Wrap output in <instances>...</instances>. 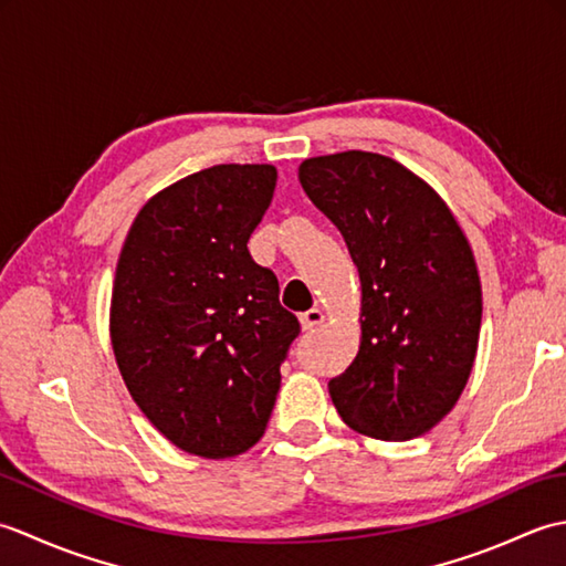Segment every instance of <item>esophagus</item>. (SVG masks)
Instances as JSON below:
<instances>
[{
    "label": "esophagus",
    "instance_id": "esophagus-1",
    "mask_svg": "<svg viewBox=\"0 0 566 566\" xmlns=\"http://www.w3.org/2000/svg\"><path fill=\"white\" fill-rule=\"evenodd\" d=\"M323 323V311L321 308H311L306 314H302V328L304 331H314L316 326Z\"/></svg>",
    "mask_w": 566,
    "mask_h": 566
}]
</instances>
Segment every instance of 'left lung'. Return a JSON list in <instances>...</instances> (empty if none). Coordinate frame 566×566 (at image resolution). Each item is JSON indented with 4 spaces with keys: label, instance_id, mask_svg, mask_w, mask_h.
<instances>
[{
    "label": "left lung",
    "instance_id": "left-lung-1",
    "mask_svg": "<svg viewBox=\"0 0 566 566\" xmlns=\"http://www.w3.org/2000/svg\"><path fill=\"white\" fill-rule=\"evenodd\" d=\"M298 182L338 226L363 282V343L328 381L331 399L369 438L423 436L474 365L482 284L472 248L436 191L384 155L311 158Z\"/></svg>",
    "mask_w": 566,
    "mask_h": 566
}]
</instances>
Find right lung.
I'll return each mask as SVG.
<instances>
[{"mask_svg":"<svg viewBox=\"0 0 566 566\" xmlns=\"http://www.w3.org/2000/svg\"><path fill=\"white\" fill-rule=\"evenodd\" d=\"M272 165H213L136 216L112 292V345L134 401L179 450L223 460L255 444L298 318L248 240Z\"/></svg>","mask_w":566,"mask_h":566,"instance_id":"right-lung-1","label":"right lung"}]
</instances>
